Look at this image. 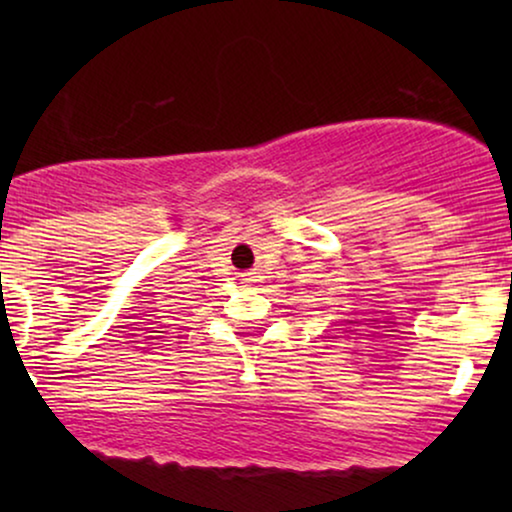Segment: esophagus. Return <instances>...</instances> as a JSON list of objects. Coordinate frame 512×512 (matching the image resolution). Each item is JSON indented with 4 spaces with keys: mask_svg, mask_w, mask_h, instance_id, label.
I'll use <instances>...</instances> for the list:
<instances>
[{
    "mask_svg": "<svg viewBox=\"0 0 512 512\" xmlns=\"http://www.w3.org/2000/svg\"><path fill=\"white\" fill-rule=\"evenodd\" d=\"M242 277H244V282H251V279H249L247 275H242Z\"/></svg>",
    "mask_w": 512,
    "mask_h": 512,
    "instance_id": "esophagus-1",
    "label": "esophagus"
}]
</instances>
